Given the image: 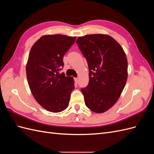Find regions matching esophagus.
<instances>
[{"instance_id": "34e87169", "label": "esophagus", "mask_w": 154, "mask_h": 154, "mask_svg": "<svg viewBox=\"0 0 154 154\" xmlns=\"http://www.w3.org/2000/svg\"><path fill=\"white\" fill-rule=\"evenodd\" d=\"M74 80H75V82H76V83H78V78H74Z\"/></svg>"}]
</instances>
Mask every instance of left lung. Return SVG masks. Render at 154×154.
<instances>
[{
    "label": "left lung",
    "instance_id": "8db88e82",
    "mask_svg": "<svg viewBox=\"0 0 154 154\" xmlns=\"http://www.w3.org/2000/svg\"><path fill=\"white\" fill-rule=\"evenodd\" d=\"M76 44L89 69L88 85L82 88L85 103L91 110L103 113L121 96L128 76V62L122 46L107 35L78 37Z\"/></svg>",
    "mask_w": 154,
    "mask_h": 154
}]
</instances>
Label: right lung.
Here are the masks:
<instances>
[{
    "label": "right lung",
    "mask_w": 154,
    "mask_h": 154,
    "mask_svg": "<svg viewBox=\"0 0 154 154\" xmlns=\"http://www.w3.org/2000/svg\"><path fill=\"white\" fill-rule=\"evenodd\" d=\"M76 37L44 35L32 46L26 65L27 82L32 96L44 109L60 112L69 106L74 89L72 77L60 73L63 57Z\"/></svg>",
    "instance_id": "obj_1"
}]
</instances>
